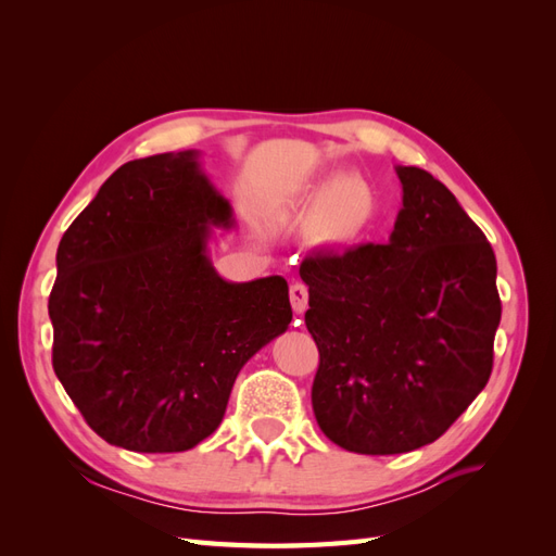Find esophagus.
Wrapping results in <instances>:
<instances>
[{
    "label": "esophagus",
    "mask_w": 556,
    "mask_h": 556,
    "mask_svg": "<svg viewBox=\"0 0 556 556\" xmlns=\"http://www.w3.org/2000/svg\"><path fill=\"white\" fill-rule=\"evenodd\" d=\"M290 301H292V308H294L296 315H301L308 308V288L304 282H292L290 285Z\"/></svg>",
    "instance_id": "obj_1"
}]
</instances>
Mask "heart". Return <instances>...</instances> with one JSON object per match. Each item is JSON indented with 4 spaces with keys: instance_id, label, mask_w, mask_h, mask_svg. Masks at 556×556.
Returning <instances> with one entry per match:
<instances>
[{
    "instance_id": "heart-1",
    "label": "heart",
    "mask_w": 556,
    "mask_h": 556,
    "mask_svg": "<svg viewBox=\"0 0 556 556\" xmlns=\"http://www.w3.org/2000/svg\"><path fill=\"white\" fill-rule=\"evenodd\" d=\"M378 199L364 178L325 174L304 197V220L313 225L319 243L352 245L374 227Z\"/></svg>"
}]
</instances>
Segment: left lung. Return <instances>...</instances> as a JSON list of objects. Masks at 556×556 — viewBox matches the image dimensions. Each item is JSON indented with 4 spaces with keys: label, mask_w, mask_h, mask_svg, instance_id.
Masks as SVG:
<instances>
[{
    "label": "left lung",
    "mask_w": 556,
    "mask_h": 556,
    "mask_svg": "<svg viewBox=\"0 0 556 556\" xmlns=\"http://www.w3.org/2000/svg\"><path fill=\"white\" fill-rule=\"evenodd\" d=\"M403 208L387 243L313 255L306 327L319 350L313 413L336 445L401 454L433 443L492 376L496 257L459 201L396 166Z\"/></svg>",
    "instance_id": "obj_1"
}]
</instances>
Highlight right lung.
<instances>
[{
	"label": "right lung",
	"instance_id": "right-lung-1",
	"mask_svg": "<svg viewBox=\"0 0 556 556\" xmlns=\"http://www.w3.org/2000/svg\"><path fill=\"white\" fill-rule=\"evenodd\" d=\"M197 150L123 164L58 245L53 368L90 429L185 452L223 422L243 364L292 323L282 276L227 282L208 260L229 201Z\"/></svg>",
	"mask_w": 556,
	"mask_h": 556
}]
</instances>
